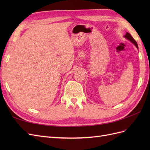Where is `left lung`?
<instances>
[{"mask_svg":"<svg viewBox=\"0 0 150 150\" xmlns=\"http://www.w3.org/2000/svg\"><path fill=\"white\" fill-rule=\"evenodd\" d=\"M125 38H126L127 39H128L129 41H131L132 43H133L134 44V46L137 47L138 49V44H137V42H136V40L133 39V38L132 37V36L131 35V34L128 33H126L125 35Z\"/></svg>","mask_w":150,"mask_h":150,"instance_id":"left-lung-1","label":"left lung"}]
</instances>
